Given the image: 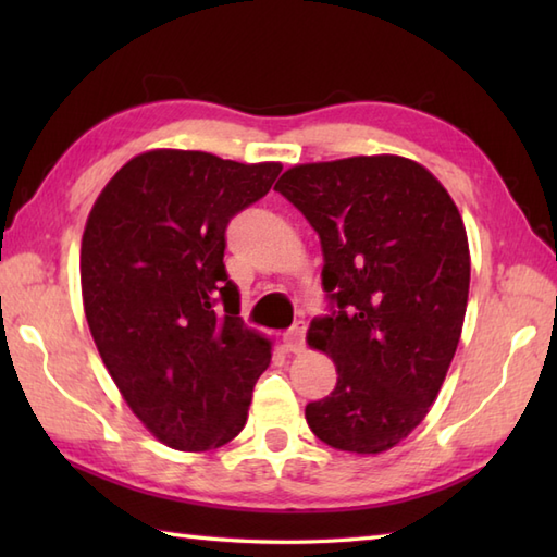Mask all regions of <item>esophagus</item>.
Returning a JSON list of instances; mask_svg holds the SVG:
<instances>
[{"mask_svg":"<svg viewBox=\"0 0 557 557\" xmlns=\"http://www.w3.org/2000/svg\"><path fill=\"white\" fill-rule=\"evenodd\" d=\"M285 345H287V349L294 351V354H299V351L304 349V345H306V323H304V321L294 323V325L287 330V333H285Z\"/></svg>","mask_w":557,"mask_h":557,"instance_id":"34e87169","label":"esophagus"}]
</instances>
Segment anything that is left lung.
I'll return each instance as SVG.
<instances>
[{
    "label": "left lung",
    "instance_id": "8db88e82",
    "mask_svg": "<svg viewBox=\"0 0 557 557\" xmlns=\"http://www.w3.org/2000/svg\"><path fill=\"white\" fill-rule=\"evenodd\" d=\"M323 246L327 313L309 345L337 385L306 405L323 443L377 455L417 429L459 345L469 244L453 198L419 162L397 156L297 164L275 184Z\"/></svg>",
    "mask_w": 557,
    "mask_h": 557
}]
</instances>
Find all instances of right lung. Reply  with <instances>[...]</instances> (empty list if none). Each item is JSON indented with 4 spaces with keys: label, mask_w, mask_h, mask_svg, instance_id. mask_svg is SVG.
Wrapping results in <instances>:
<instances>
[{
    "label": "right lung",
    "mask_w": 557,
    "mask_h": 557,
    "mask_svg": "<svg viewBox=\"0 0 557 557\" xmlns=\"http://www.w3.org/2000/svg\"><path fill=\"white\" fill-rule=\"evenodd\" d=\"M280 162L150 150L102 188L81 244L90 335L126 405L164 445L215 449L244 429L270 342L239 315L224 270L230 220Z\"/></svg>",
    "instance_id": "1"
}]
</instances>
